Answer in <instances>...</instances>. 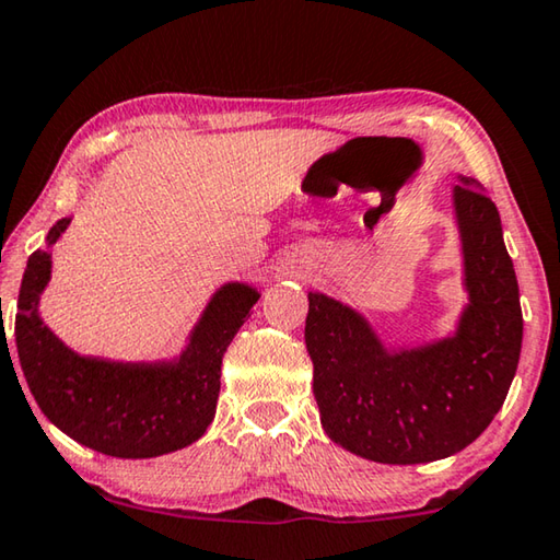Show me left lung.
I'll use <instances>...</instances> for the list:
<instances>
[{
  "label": "left lung",
  "instance_id": "1",
  "mask_svg": "<svg viewBox=\"0 0 560 560\" xmlns=\"http://www.w3.org/2000/svg\"><path fill=\"white\" fill-rule=\"evenodd\" d=\"M451 207L468 296L451 334L392 346L353 306L308 291L304 339L322 425L376 464H429L464 451L501 411L516 376L523 316L499 209L460 174Z\"/></svg>",
  "mask_w": 560,
  "mask_h": 560
}]
</instances>
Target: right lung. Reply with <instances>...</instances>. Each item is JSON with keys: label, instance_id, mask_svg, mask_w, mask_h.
Returning <instances> with one entry per match:
<instances>
[{"label": "right lung", "instance_id": "add662e5", "mask_svg": "<svg viewBox=\"0 0 560 560\" xmlns=\"http://www.w3.org/2000/svg\"><path fill=\"white\" fill-rule=\"evenodd\" d=\"M69 224L72 217L59 219L47 246L30 256L16 301V353L34 401L69 439L106 456L154 458L199 441L217 413L221 359L259 301V289L221 283L174 359L84 357L39 316L51 279V246Z\"/></svg>", "mask_w": 560, "mask_h": 560}]
</instances>
